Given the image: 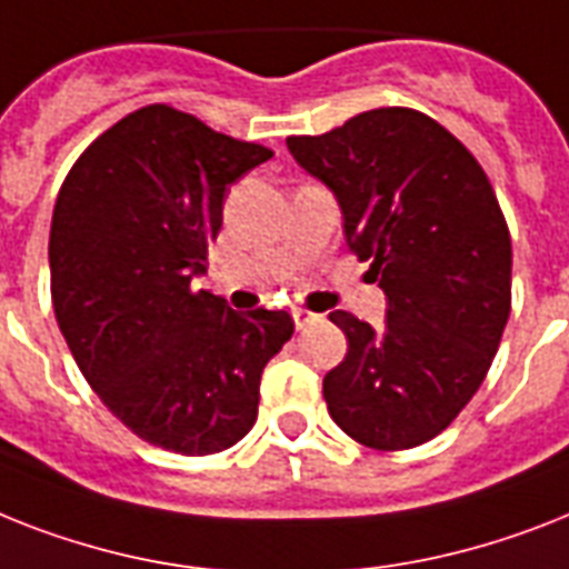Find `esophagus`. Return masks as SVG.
Instances as JSON below:
<instances>
[{
	"label": "esophagus",
	"mask_w": 569,
	"mask_h": 569,
	"mask_svg": "<svg viewBox=\"0 0 569 569\" xmlns=\"http://www.w3.org/2000/svg\"><path fill=\"white\" fill-rule=\"evenodd\" d=\"M292 318H295V327H298V330H303V327L316 325L318 321L316 312H309V309H300V307L292 309Z\"/></svg>",
	"instance_id": "esophagus-1"
}]
</instances>
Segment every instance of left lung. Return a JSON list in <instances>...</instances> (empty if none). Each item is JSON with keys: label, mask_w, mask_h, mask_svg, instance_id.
Listing matches in <instances>:
<instances>
[{"label": "left lung", "mask_w": 569, "mask_h": 569, "mask_svg": "<svg viewBox=\"0 0 569 569\" xmlns=\"http://www.w3.org/2000/svg\"><path fill=\"white\" fill-rule=\"evenodd\" d=\"M330 189L345 239L386 292L377 330L330 321L348 357L325 377L330 418L373 450H409L452 423L482 386L511 312V237L482 166L436 119L380 108L286 140Z\"/></svg>", "instance_id": "obj_1"}]
</instances>
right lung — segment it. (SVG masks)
<instances>
[{
    "mask_svg": "<svg viewBox=\"0 0 569 569\" xmlns=\"http://www.w3.org/2000/svg\"><path fill=\"white\" fill-rule=\"evenodd\" d=\"M269 149L169 104L119 119L58 192L49 269L58 327L101 403L180 456L233 447L257 420L262 368L295 325L192 292L230 192Z\"/></svg>",
    "mask_w": 569,
    "mask_h": 569,
    "instance_id": "right-lung-1",
    "label": "right lung"
}]
</instances>
